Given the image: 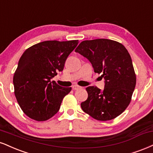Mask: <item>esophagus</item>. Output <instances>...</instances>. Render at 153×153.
<instances>
[{"label":"esophagus","instance_id":"esophagus-1","mask_svg":"<svg viewBox=\"0 0 153 153\" xmlns=\"http://www.w3.org/2000/svg\"><path fill=\"white\" fill-rule=\"evenodd\" d=\"M80 88H82V87H80V86L78 85H75L73 86V90H78V89H80Z\"/></svg>","mask_w":153,"mask_h":153}]
</instances>
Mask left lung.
<instances>
[{"label":"left lung","instance_id":"1","mask_svg":"<svg viewBox=\"0 0 153 153\" xmlns=\"http://www.w3.org/2000/svg\"><path fill=\"white\" fill-rule=\"evenodd\" d=\"M91 62L95 73H102V91L86 88L88 99L80 105L85 113L97 120H113L130 104L136 84L131 57L123 45L109 39L84 40L75 49Z\"/></svg>","mask_w":153,"mask_h":153}]
</instances>
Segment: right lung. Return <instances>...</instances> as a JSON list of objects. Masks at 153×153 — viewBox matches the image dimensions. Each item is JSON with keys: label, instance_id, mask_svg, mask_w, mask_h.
Segmentation results:
<instances>
[{"label": "right lung", "instance_id": "1", "mask_svg": "<svg viewBox=\"0 0 153 153\" xmlns=\"http://www.w3.org/2000/svg\"><path fill=\"white\" fill-rule=\"evenodd\" d=\"M78 40H47L27 48L14 73L15 95L24 113L37 121H45L58 113L71 88L51 81L63 71L66 59Z\"/></svg>", "mask_w": 153, "mask_h": 153}]
</instances>
